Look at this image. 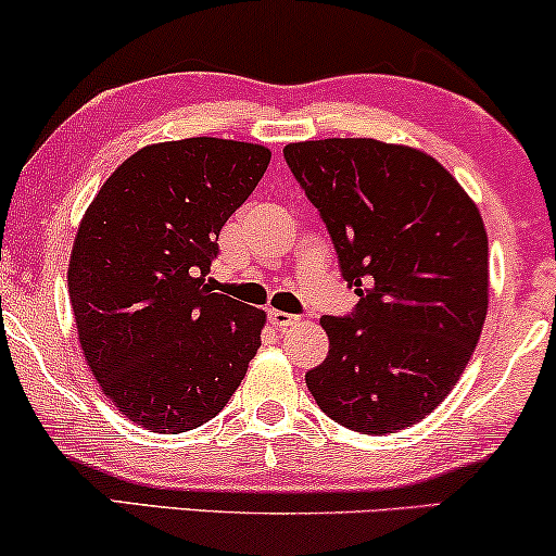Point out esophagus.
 Here are the masks:
<instances>
[{
	"label": "esophagus",
	"mask_w": 556,
	"mask_h": 556,
	"mask_svg": "<svg viewBox=\"0 0 556 556\" xmlns=\"http://www.w3.org/2000/svg\"><path fill=\"white\" fill-rule=\"evenodd\" d=\"M268 319H270V324H273V327H276V329H288V327H293V324H299V316L286 314V312H278V308H270Z\"/></svg>",
	"instance_id": "1"
}]
</instances>
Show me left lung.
Listing matches in <instances>:
<instances>
[{
  "label": "left lung",
  "instance_id": "left-lung-1",
  "mask_svg": "<svg viewBox=\"0 0 556 556\" xmlns=\"http://www.w3.org/2000/svg\"><path fill=\"white\" fill-rule=\"evenodd\" d=\"M286 163L329 229L350 316H324L329 355L306 386L329 419L393 434L446 399L488 314L480 208L434 157L372 137L291 142Z\"/></svg>",
  "mask_w": 556,
  "mask_h": 556
}]
</instances>
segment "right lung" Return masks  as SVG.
<instances>
[{
  "label": "right lung",
  "instance_id": "right-lung-1",
  "mask_svg": "<svg viewBox=\"0 0 556 556\" xmlns=\"http://www.w3.org/2000/svg\"><path fill=\"white\" fill-rule=\"evenodd\" d=\"M270 150L189 137L129 155L78 225L68 295L84 357L137 427L181 434L214 419L261 348L263 308L216 293L219 232Z\"/></svg>",
  "mask_w": 556,
  "mask_h": 556
}]
</instances>
